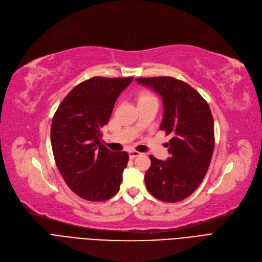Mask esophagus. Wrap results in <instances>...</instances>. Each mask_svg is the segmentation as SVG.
<instances>
[{"label": "esophagus", "instance_id": "esophagus-1", "mask_svg": "<svg viewBox=\"0 0 262 262\" xmlns=\"http://www.w3.org/2000/svg\"><path fill=\"white\" fill-rule=\"evenodd\" d=\"M139 156H141V152H139V151H136V150H131V151H129V157H130V159H134V158L139 157Z\"/></svg>", "mask_w": 262, "mask_h": 262}]
</instances>
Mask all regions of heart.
Listing matches in <instances>:
<instances>
[{
  "instance_id": "heart-1",
  "label": "heart",
  "mask_w": 262,
  "mask_h": 262,
  "mask_svg": "<svg viewBox=\"0 0 262 262\" xmlns=\"http://www.w3.org/2000/svg\"><path fill=\"white\" fill-rule=\"evenodd\" d=\"M149 98H155L152 95H150V94H147V93H144V94H142L141 96H140V101L141 100H145V99H149Z\"/></svg>"
}]
</instances>
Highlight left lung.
<instances>
[{
    "label": "left lung",
    "instance_id": "left-lung-1",
    "mask_svg": "<svg viewBox=\"0 0 262 262\" xmlns=\"http://www.w3.org/2000/svg\"><path fill=\"white\" fill-rule=\"evenodd\" d=\"M163 100L160 130L171 135L166 143L169 158L150 156L145 173L147 190L162 202L176 203L189 197L203 182L214 149V123L205 99L193 87L171 77L140 78Z\"/></svg>",
    "mask_w": 262,
    "mask_h": 262
}]
</instances>
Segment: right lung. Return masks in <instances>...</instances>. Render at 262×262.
Wrapping results in <instances>:
<instances>
[{
  "mask_svg": "<svg viewBox=\"0 0 262 262\" xmlns=\"http://www.w3.org/2000/svg\"><path fill=\"white\" fill-rule=\"evenodd\" d=\"M132 80H86L70 91L53 116L51 145L56 166L70 190L86 201H107L119 191L129 155L108 150L101 144L100 129Z\"/></svg>",
  "mask_w": 262,
  "mask_h": 262,
  "instance_id": "add662e5",
  "label": "right lung"
}]
</instances>
